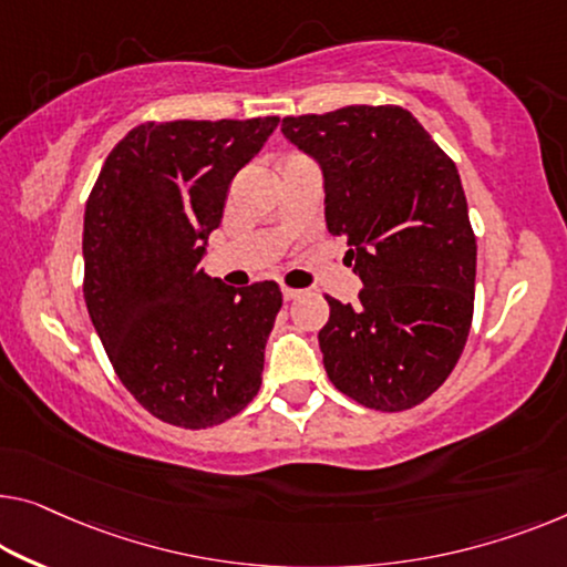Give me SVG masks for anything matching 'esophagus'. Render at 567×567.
Here are the masks:
<instances>
[{"instance_id": "obj_1", "label": "esophagus", "mask_w": 567, "mask_h": 567, "mask_svg": "<svg viewBox=\"0 0 567 567\" xmlns=\"http://www.w3.org/2000/svg\"><path fill=\"white\" fill-rule=\"evenodd\" d=\"M302 295V290H298V287H287V285H282V298L285 300H298Z\"/></svg>"}]
</instances>
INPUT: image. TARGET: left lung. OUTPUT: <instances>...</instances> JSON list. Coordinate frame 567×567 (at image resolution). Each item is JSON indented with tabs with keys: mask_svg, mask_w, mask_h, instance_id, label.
Segmentation results:
<instances>
[{
	"mask_svg": "<svg viewBox=\"0 0 567 567\" xmlns=\"http://www.w3.org/2000/svg\"><path fill=\"white\" fill-rule=\"evenodd\" d=\"M282 134L318 159L328 231L364 282L353 306L326 295L328 379L369 410L415 408L458 364L473 320L476 236L455 163L402 106L285 116Z\"/></svg>",
	"mask_w": 567,
	"mask_h": 567,
	"instance_id": "obj_1",
	"label": "left lung"
}]
</instances>
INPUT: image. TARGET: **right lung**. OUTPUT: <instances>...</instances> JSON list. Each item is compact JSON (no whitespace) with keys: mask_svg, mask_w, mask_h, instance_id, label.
Returning a JSON list of instances; mask_svg holds the SVG:
<instances>
[{"mask_svg":"<svg viewBox=\"0 0 567 567\" xmlns=\"http://www.w3.org/2000/svg\"><path fill=\"white\" fill-rule=\"evenodd\" d=\"M280 116L147 122L109 152L83 216V298L116 377L175 427L221 425L255 400L280 285L200 269L234 175Z\"/></svg>","mask_w":567,"mask_h":567,"instance_id":"1","label":"right lung"}]
</instances>
